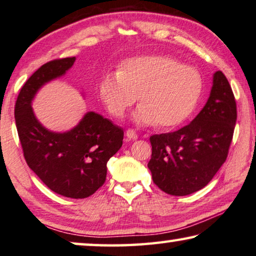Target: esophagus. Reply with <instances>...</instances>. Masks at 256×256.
Wrapping results in <instances>:
<instances>
[{"label": "esophagus", "mask_w": 256, "mask_h": 256, "mask_svg": "<svg viewBox=\"0 0 256 256\" xmlns=\"http://www.w3.org/2000/svg\"><path fill=\"white\" fill-rule=\"evenodd\" d=\"M126 137H127V138L129 140H137V134H136V132L134 130V129H128L127 132H126Z\"/></svg>", "instance_id": "esophagus-1"}]
</instances>
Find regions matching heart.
<instances>
[{
    "instance_id": "heart-1",
    "label": "heart",
    "mask_w": 256,
    "mask_h": 256,
    "mask_svg": "<svg viewBox=\"0 0 256 256\" xmlns=\"http://www.w3.org/2000/svg\"><path fill=\"white\" fill-rule=\"evenodd\" d=\"M100 97L108 112L121 119L136 103V124L172 129L194 112L202 92L198 70L162 54H144L124 60L118 74L100 82Z\"/></svg>"
}]
</instances>
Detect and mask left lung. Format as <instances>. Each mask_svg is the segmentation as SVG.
Returning a JSON list of instances; mask_svg holds the SVG:
<instances>
[{"mask_svg": "<svg viewBox=\"0 0 256 256\" xmlns=\"http://www.w3.org/2000/svg\"><path fill=\"white\" fill-rule=\"evenodd\" d=\"M236 120L232 89L218 70L205 106L190 124L150 137L148 167L156 186L172 196H188L205 188L226 159Z\"/></svg>", "mask_w": 256, "mask_h": 256, "instance_id": "8db88e82", "label": "left lung"}]
</instances>
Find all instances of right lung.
<instances>
[{"label":"right lung","instance_id":"right-lung-1","mask_svg":"<svg viewBox=\"0 0 256 256\" xmlns=\"http://www.w3.org/2000/svg\"><path fill=\"white\" fill-rule=\"evenodd\" d=\"M74 62L76 57L56 60L33 73L19 92L14 119L28 167L50 190L82 199L104 184L106 164L122 146L124 130L92 111L62 132L49 130L38 120L32 102L38 90L65 76Z\"/></svg>","mask_w":256,"mask_h":256}]
</instances>
